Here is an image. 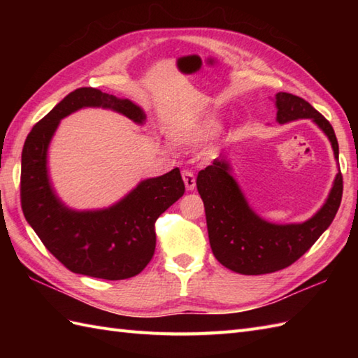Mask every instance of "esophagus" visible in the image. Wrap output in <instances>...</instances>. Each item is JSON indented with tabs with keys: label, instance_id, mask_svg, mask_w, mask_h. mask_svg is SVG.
<instances>
[{
	"label": "esophagus",
	"instance_id": "obj_1",
	"mask_svg": "<svg viewBox=\"0 0 358 358\" xmlns=\"http://www.w3.org/2000/svg\"><path fill=\"white\" fill-rule=\"evenodd\" d=\"M181 177H183V181H185V186L187 191H194L195 189V177L194 173L191 171H183V173H181Z\"/></svg>",
	"mask_w": 358,
	"mask_h": 358
}]
</instances>
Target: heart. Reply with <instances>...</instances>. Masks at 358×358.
Instances as JSON below:
<instances>
[{
    "label": "heart",
    "instance_id": "b5f03b06",
    "mask_svg": "<svg viewBox=\"0 0 358 358\" xmlns=\"http://www.w3.org/2000/svg\"><path fill=\"white\" fill-rule=\"evenodd\" d=\"M206 134V131H180V129H173L171 132V138L177 143H194L200 140Z\"/></svg>",
    "mask_w": 358,
    "mask_h": 358
}]
</instances>
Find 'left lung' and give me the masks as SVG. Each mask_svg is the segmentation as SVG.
<instances>
[{"mask_svg": "<svg viewBox=\"0 0 358 358\" xmlns=\"http://www.w3.org/2000/svg\"><path fill=\"white\" fill-rule=\"evenodd\" d=\"M280 124L309 118L328 136L338 162V143L329 121L303 98L278 92L275 95ZM232 167L224 158L199 172L196 189L204 203L209 243L224 268L243 275H262L285 269L309 250L336 217L343 194V177L338 169L328 199L303 223L277 224L262 218L249 206Z\"/></svg>", "mask_w": 358, "mask_h": 358, "instance_id": "left-lung-1", "label": "left lung"}]
</instances>
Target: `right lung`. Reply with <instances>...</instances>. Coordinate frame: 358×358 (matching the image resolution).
<instances>
[{
    "instance_id": "right-lung-1",
    "label": "right lung",
    "mask_w": 358,
    "mask_h": 358,
    "mask_svg": "<svg viewBox=\"0 0 358 358\" xmlns=\"http://www.w3.org/2000/svg\"><path fill=\"white\" fill-rule=\"evenodd\" d=\"M85 108L118 112L136 124L146 113L138 104L80 87L64 96L27 135L21 154V208L49 252L67 269L103 280L135 277L155 250V222L181 199L185 183L178 167L162 177L141 180L109 208L77 210L59 200L49 178L48 152L59 121Z\"/></svg>"
}]
</instances>
